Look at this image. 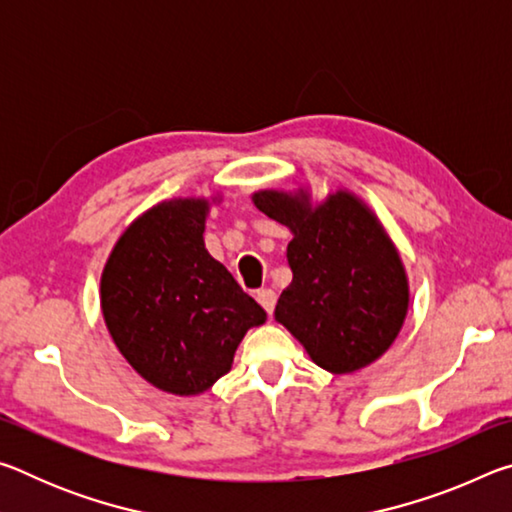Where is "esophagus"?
<instances>
[{
	"label": "esophagus",
	"mask_w": 512,
	"mask_h": 512,
	"mask_svg": "<svg viewBox=\"0 0 512 512\" xmlns=\"http://www.w3.org/2000/svg\"><path fill=\"white\" fill-rule=\"evenodd\" d=\"M275 300H277V296H275L273 289H259L257 291V302L268 311V314H273Z\"/></svg>",
	"instance_id": "esophagus-1"
}]
</instances>
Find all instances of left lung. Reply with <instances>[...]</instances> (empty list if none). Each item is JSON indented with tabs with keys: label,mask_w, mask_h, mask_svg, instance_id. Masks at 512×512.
Here are the masks:
<instances>
[{
	"label": "left lung",
	"mask_w": 512,
	"mask_h": 512,
	"mask_svg": "<svg viewBox=\"0 0 512 512\" xmlns=\"http://www.w3.org/2000/svg\"><path fill=\"white\" fill-rule=\"evenodd\" d=\"M253 205L291 230L293 280L275 305V320L309 359L332 375L377 361L409 314V277L384 223L350 189L314 201L309 187L259 189Z\"/></svg>",
	"instance_id": "1"
}]
</instances>
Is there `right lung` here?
<instances>
[{
	"label": "right lung",
	"instance_id": "add662e5",
	"mask_svg": "<svg viewBox=\"0 0 512 512\" xmlns=\"http://www.w3.org/2000/svg\"><path fill=\"white\" fill-rule=\"evenodd\" d=\"M223 194L173 196L121 232L101 271V314L131 368L162 393L201 395L230 372L266 311L205 248Z\"/></svg>",
	"mask_w": 512,
	"mask_h": 512
}]
</instances>
